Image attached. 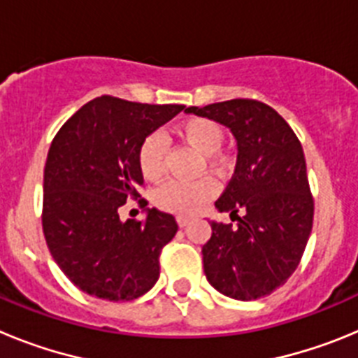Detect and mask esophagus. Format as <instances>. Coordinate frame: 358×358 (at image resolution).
<instances>
[{
  "label": "esophagus",
  "mask_w": 358,
  "mask_h": 358,
  "mask_svg": "<svg viewBox=\"0 0 358 358\" xmlns=\"http://www.w3.org/2000/svg\"><path fill=\"white\" fill-rule=\"evenodd\" d=\"M188 222H189V220L186 217H181V215L177 217V224H179V227H186V226H188Z\"/></svg>",
  "instance_id": "1"
}]
</instances>
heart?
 Returning a JSON list of instances; mask_svg holds the SVG:
<instances>
[{"mask_svg": "<svg viewBox=\"0 0 358 358\" xmlns=\"http://www.w3.org/2000/svg\"><path fill=\"white\" fill-rule=\"evenodd\" d=\"M177 138L202 154L210 169L222 172L226 159L218 152L224 141V129L210 118H188L176 129ZM169 145L161 132H152L138 148V169L147 181H159L164 173V157ZM217 194V182L211 177H201L197 181H169L154 192V202L164 211L177 215H194Z\"/></svg>", "mask_w": 358, "mask_h": 358, "instance_id": "1", "label": "heart"}]
</instances>
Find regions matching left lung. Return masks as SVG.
<instances>
[{
	"label": "left lung",
	"instance_id": "left-lung-1",
	"mask_svg": "<svg viewBox=\"0 0 358 358\" xmlns=\"http://www.w3.org/2000/svg\"><path fill=\"white\" fill-rule=\"evenodd\" d=\"M185 110L229 127L238 143L235 176L215 202L236 226L211 222L204 274L233 299L267 296L292 276L314 222L301 143L283 116L251 98Z\"/></svg>",
	"mask_w": 358,
	"mask_h": 358
}]
</instances>
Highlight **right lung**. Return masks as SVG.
Wrapping results in <instances>:
<instances>
[{
	"instance_id": "right-lung-1",
	"label": "right lung",
	"mask_w": 358,
	"mask_h": 358,
	"mask_svg": "<svg viewBox=\"0 0 358 358\" xmlns=\"http://www.w3.org/2000/svg\"><path fill=\"white\" fill-rule=\"evenodd\" d=\"M185 106H150L98 96L59 129L44 166L43 231L53 260L73 285L107 301H132L159 278L161 249L176 236L173 215L148 210L120 220L138 199V148Z\"/></svg>"
}]
</instances>
